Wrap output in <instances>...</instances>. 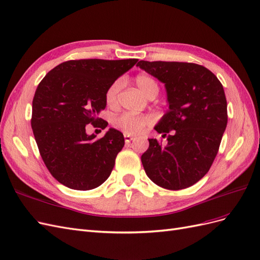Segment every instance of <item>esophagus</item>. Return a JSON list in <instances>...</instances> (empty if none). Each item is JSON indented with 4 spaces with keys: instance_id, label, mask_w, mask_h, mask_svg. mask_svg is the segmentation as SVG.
<instances>
[{
    "instance_id": "1",
    "label": "esophagus",
    "mask_w": 260,
    "mask_h": 260,
    "mask_svg": "<svg viewBox=\"0 0 260 260\" xmlns=\"http://www.w3.org/2000/svg\"><path fill=\"white\" fill-rule=\"evenodd\" d=\"M123 137H124V142H125V143H130L131 141L133 140V137L130 136V135H127V133H124Z\"/></svg>"
}]
</instances>
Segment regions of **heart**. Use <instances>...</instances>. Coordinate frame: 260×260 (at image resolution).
<instances>
[{"label": "heart", "mask_w": 260, "mask_h": 260, "mask_svg": "<svg viewBox=\"0 0 260 260\" xmlns=\"http://www.w3.org/2000/svg\"><path fill=\"white\" fill-rule=\"evenodd\" d=\"M135 81L140 91L143 94H145L147 98L153 96V95L156 96L157 93H158V90H159L158 84H157V82L153 79L152 77L141 74L136 77ZM120 88H121L120 80H116L108 86V89L105 93V101L108 106L113 107L116 105L118 93H119ZM148 122H149V118L146 116L124 113L115 118L114 125L117 129L122 131L123 133H127V135H137V133H140L146 127Z\"/></svg>", "instance_id": "heart-1"}]
</instances>
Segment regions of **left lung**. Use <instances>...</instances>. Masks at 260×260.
Masks as SVG:
<instances>
[{
    "instance_id": "obj_1",
    "label": "left lung",
    "mask_w": 260,
    "mask_h": 260,
    "mask_svg": "<svg viewBox=\"0 0 260 260\" xmlns=\"http://www.w3.org/2000/svg\"><path fill=\"white\" fill-rule=\"evenodd\" d=\"M137 66L165 84L169 109L154 129L167 137L161 145L148 139L141 156L147 177L167 190L195 184L214 162L226 128L223 86L204 66L193 62L146 61Z\"/></svg>"
}]
</instances>
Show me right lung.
Instances as JSON below:
<instances>
[{
    "instance_id": "obj_1",
    "label": "right lung",
    "mask_w": 260,
    "mask_h": 260,
    "mask_svg": "<svg viewBox=\"0 0 260 260\" xmlns=\"http://www.w3.org/2000/svg\"><path fill=\"white\" fill-rule=\"evenodd\" d=\"M137 58L79 59L61 62L39 83L32 101L31 128L42 159L59 183L88 191L111 176L124 145L123 135L109 128L95 140L89 123L105 129L99 118L108 86L137 64Z\"/></svg>"
}]
</instances>
